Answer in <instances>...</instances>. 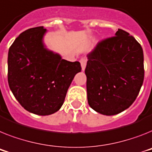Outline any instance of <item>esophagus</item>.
<instances>
[{
  "instance_id": "34e87169",
  "label": "esophagus",
  "mask_w": 152,
  "mask_h": 152,
  "mask_svg": "<svg viewBox=\"0 0 152 152\" xmlns=\"http://www.w3.org/2000/svg\"><path fill=\"white\" fill-rule=\"evenodd\" d=\"M80 63H81V66H82V69L84 70L86 68V62H87V58H80Z\"/></svg>"
}]
</instances>
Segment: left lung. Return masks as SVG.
I'll list each match as a JSON object with an SVG mask.
<instances>
[{"mask_svg":"<svg viewBox=\"0 0 152 152\" xmlns=\"http://www.w3.org/2000/svg\"><path fill=\"white\" fill-rule=\"evenodd\" d=\"M85 73L89 105L104 115H115L133 104L143 84L144 55L129 33L118 29L87 55Z\"/></svg>","mask_w":152,"mask_h":152,"instance_id":"left-lung-1","label":"left lung"}]
</instances>
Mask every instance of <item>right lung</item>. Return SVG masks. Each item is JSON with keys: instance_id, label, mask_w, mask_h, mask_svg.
Listing matches in <instances>:
<instances>
[{"instance_id": "obj_1", "label": "right lung", "mask_w": 152, "mask_h": 152, "mask_svg": "<svg viewBox=\"0 0 152 152\" xmlns=\"http://www.w3.org/2000/svg\"><path fill=\"white\" fill-rule=\"evenodd\" d=\"M46 29L35 27L21 33L8 51L7 80L16 100L26 110L49 115L60 109L74 76L82 68L44 47Z\"/></svg>"}]
</instances>
